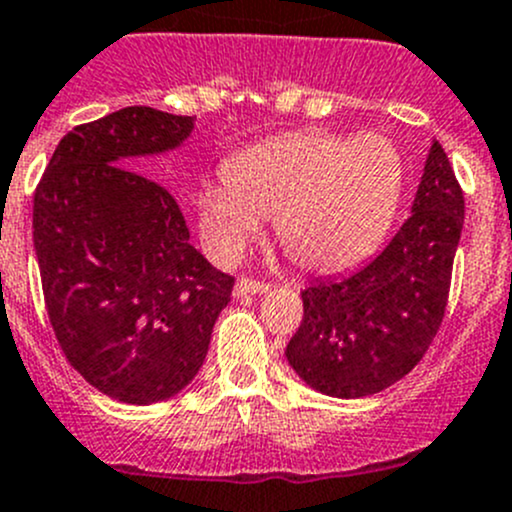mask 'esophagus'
<instances>
[{"label":"esophagus","mask_w":512,"mask_h":512,"mask_svg":"<svg viewBox=\"0 0 512 512\" xmlns=\"http://www.w3.org/2000/svg\"><path fill=\"white\" fill-rule=\"evenodd\" d=\"M266 291H268V283L258 281V278H251V276H241L234 288L236 296H249V293H266Z\"/></svg>","instance_id":"34e87169"}]
</instances>
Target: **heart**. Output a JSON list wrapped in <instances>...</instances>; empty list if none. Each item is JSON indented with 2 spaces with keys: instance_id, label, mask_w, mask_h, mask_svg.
<instances>
[{
  "instance_id": "1",
  "label": "heart",
  "mask_w": 512,
  "mask_h": 512,
  "mask_svg": "<svg viewBox=\"0 0 512 512\" xmlns=\"http://www.w3.org/2000/svg\"><path fill=\"white\" fill-rule=\"evenodd\" d=\"M403 184V159L386 136L313 129L234 156L226 179L206 184L196 204L219 258L239 256L263 219H276L278 244L296 266L336 273L376 251L396 219Z\"/></svg>"
}]
</instances>
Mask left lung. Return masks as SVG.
<instances>
[{"label": "left lung", "instance_id": "left-lung-1", "mask_svg": "<svg viewBox=\"0 0 512 512\" xmlns=\"http://www.w3.org/2000/svg\"><path fill=\"white\" fill-rule=\"evenodd\" d=\"M465 199L433 141L413 214L386 249L351 276L303 288V321L286 346L293 371L336 398H363L411 373L448 306Z\"/></svg>", "mask_w": 512, "mask_h": 512}]
</instances>
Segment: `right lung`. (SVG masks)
<instances>
[{"label": "right lung", "instance_id": "add662e5", "mask_svg": "<svg viewBox=\"0 0 512 512\" xmlns=\"http://www.w3.org/2000/svg\"><path fill=\"white\" fill-rule=\"evenodd\" d=\"M194 116L126 106L59 141L34 191V251L44 306L86 383L146 406L199 373L234 276L189 244L166 186L121 166L174 149Z\"/></svg>", "mask_w": 512, "mask_h": 512}]
</instances>
